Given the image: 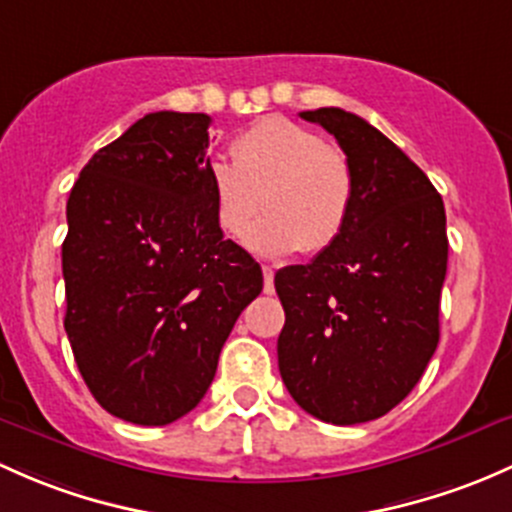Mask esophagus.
Segmentation results:
<instances>
[{
  "mask_svg": "<svg viewBox=\"0 0 512 512\" xmlns=\"http://www.w3.org/2000/svg\"><path fill=\"white\" fill-rule=\"evenodd\" d=\"M262 277H265V294H274V270L262 265Z\"/></svg>",
  "mask_w": 512,
  "mask_h": 512,
  "instance_id": "esophagus-1",
  "label": "esophagus"
}]
</instances>
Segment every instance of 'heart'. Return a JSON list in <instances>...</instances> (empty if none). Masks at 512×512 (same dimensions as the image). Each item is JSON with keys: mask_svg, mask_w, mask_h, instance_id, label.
I'll return each instance as SVG.
<instances>
[{"mask_svg": "<svg viewBox=\"0 0 512 512\" xmlns=\"http://www.w3.org/2000/svg\"><path fill=\"white\" fill-rule=\"evenodd\" d=\"M218 228L238 240L262 211L267 218L247 235V247L265 257H287L304 247L321 252L346 230L355 203L348 159L314 129L284 117L255 122L233 142V159L208 166Z\"/></svg>", "mask_w": 512, "mask_h": 512, "instance_id": "obj_1", "label": "heart"}]
</instances>
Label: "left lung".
Listing matches in <instances>:
<instances>
[{"label": "left lung", "mask_w": 512, "mask_h": 512, "mask_svg": "<svg viewBox=\"0 0 512 512\" xmlns=\"http://www.w3.org/2000/svg\"><path fill=\"white\" fill-rule=\"evenodd\" d=\"M301 117L333 134L355 176L346 230L309 265L284 267L279 373L294 402L321 422L383 417L419 383L439 343L446 277L444 201L380 129L341 110Z\"/></svg>", "instance_id": "obj_1"}]
</instances>
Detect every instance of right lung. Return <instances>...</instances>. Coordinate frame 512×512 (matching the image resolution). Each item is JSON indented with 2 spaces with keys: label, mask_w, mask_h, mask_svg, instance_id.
Returning a JSON list of instances; mask_svg holds the SVG:
<instances>
[{
  "label": "right lung",
  "mask_w": 512,
  "mask_h": 512,
  "mask_svg": "<svg viewBox=\"0 0 512 512\" xmlns=\"http://www.w3.org/2000/svg\"><path fill=\"white\" fill-rule=\"evenodd\" d=\"M203 112H149L98 149L68 198L66 326L115 417L164 427L203 400L262 270L223 238Z\"/></svg>",
  "instance_id": "add662e5"
}]
</instances>
